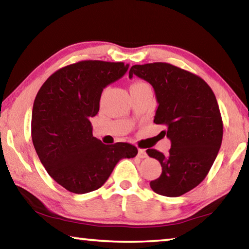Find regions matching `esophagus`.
<instances>
[{
  "mask_svg": "<svg viewBox=\"0 0 249 249\" xmlns=\"http://www.w3.org/2000/svg\"><path fill=\"white\" fill-rule=\"evenodd\" d=\"M138 157L140 158H146L147 157V154H146V150L145 149H138Z\"/></svg>",
  "mask_w": 249,
  "mask_h": 249,
  "instance_id": "esophagus-1",
  "label": "esophagus"
}]
</instances>
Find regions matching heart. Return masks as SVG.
I'll return each instance as SVG.
<instances>
[{
    "mask_svg": "<svg viewBox=\"0 0 249 249\" xmlns=\"http://www.w3.org/2000/svg\"><path fill=\"white\" fill-rule=\"evenodd\" d=\"M142 86H146L145 82H142V81H136L132 83V86H130V88H136V87H142Z\"/></svg>",
    "mask_w": 249,
    "mask_h": 249,
    "instance_id": "heart-1",
    "label": "heart"
}]
</instances>
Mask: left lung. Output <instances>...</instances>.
Listing matches in <instances>:
<instances>
[{
    "instance_id": "8db88e82",
    "label": "left lung",
    "mask_w": 249,
    "mask_h": 249,
    "mask_svg": "<svg viewBox=\"0 0 249 249\" xmlns=\"http://www.w3.org/2000/svg\"><path fill=\"white\" fill-rule=\"evenodd\" d=\"M133 74L153 86L158 108L154 123L171 141L169 154L147 149L162 167L161 175L150 181L160 196H180L199 185L208 176L223 138V121L212 89L203 79L167 62L135 65Z\"/></svg>"
}]
</instances>
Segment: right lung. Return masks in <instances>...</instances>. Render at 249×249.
Wrapping results in <instances>:
<instances>
[{"mask_svg": "<svg viewBox=\"0 0 249 249\" xmlns=\"http://www.w3.org/2000/svg\"><path fill=\"white\" fill-rule=\"evenodd\" d=\"M124 62L82 60L66 66L46 80L34 101L32 140L52 178L83 195L102 187L122 158L137 148L128 142L105 145L92 135L103 89L123 77Z\"/></svg>", "mask_w": 249, "mask_h": 249, "instance_id": "add662e5", "label": "right lung"}]
</instances>
